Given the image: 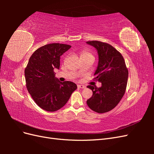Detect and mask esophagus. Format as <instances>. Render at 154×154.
Listing matches in <instances>:
<instances>
[{
	"instance_id": "obj_1",
	"label": "esophagus",
	"mask_w": 154,
	"mask_h": 154,
	"mask_svg": "<svg viewBox=\"0 0 154 154\" xmlns=\"http://www.w3.org/2000/svg\"><path fill=\"white\" fill-rule=\"evenodd\" d=\"M78 87L81 88H86L85 86L82 85H78Z\"/></svg>"
}]
</instances>
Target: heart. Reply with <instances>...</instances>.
<instances>
[{
    "label": "heart",
    "mask_w": 154,
    "mask_h": 154,
    "mask_svg": "<svg viewBox=\"0 0 154 154\" xmlns=\"http://www.w3.org/2000/svg\"><path fill=\"white\" fill-rule=\"evenodd\" d=\"M88 56H91V54L88 52H87V51L83 50V51H81V53H80V58L88 57Z\"/></svg>",
    "instance_id": "heart-1"
}]
</instances>
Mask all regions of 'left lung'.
I'll return each mask as SVG.
<instances>
[{
  "label": "left lung",
  "mask_w": 154,
  "mask_h": 154,
  "mask_svg": "<svg viewBox=\"0 0 154 154\" xmlns=\"http://www.w3.org/2000/svg\"><path fill=\"white\" fill-rule=\"evenodd\" d=\"M86 43L97 51L98 63L94 76V80L101 83L99 88L87 86L92 91V96L87 103L91 110L97 113L107 112L119 103L125 94L128 69L122 54L110 44L100 41Z\"/></svg>",
  "instance_id": "left-lung-1"
}]
</instances>
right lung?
I'll return each instance as SVG.
<instances>
[{
    "mask_svg": "<svg viewBox=\"0 0 154 154\" xmlns=\"http://www.w3.org/2000/svg\"><path fill=\"white\" fill-rule=\"evenodd\" d=\"M71 48L62 44H49L36 50L25 69L27 91L40 108L49 112L60 109L77 88L75 83L60 82L54 70L60 68V56Z\"/></svg>",
    "mask_w": 154,
    "mask_h": 154,
    "instance_id": "right-lung-1",
    "label": "right lung"
}]
</instances>
